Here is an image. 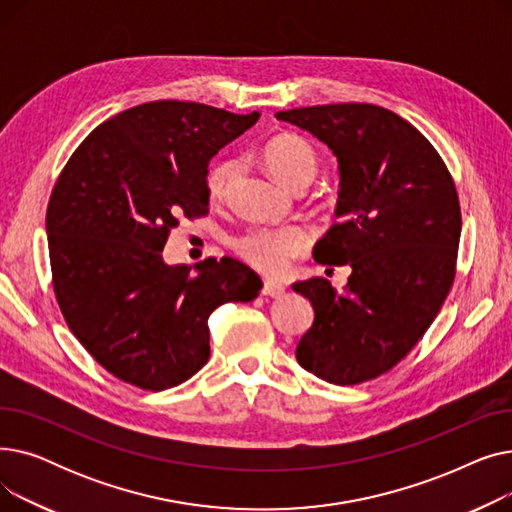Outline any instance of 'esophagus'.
I'll use <instances>...</instances> for the list:
<instances>
[{
  "label": "esophagus",
  "mask_w": 512,
  "mask_h": 512,
  "mask_svg": "<svg viewBox=\"0 0 512 512\" xmlns=\"http://www.w3.org/2000/svg\"><path fill=\"white\" fill-rule=\"evenodd\" d=\"M261 292L265 294V297L280 299L282 294L286 292V286H284V284H280V282H276V280H265V282H263V288H261Z\"/></svg>",
  "instance_id": "1"
}]
</instances>
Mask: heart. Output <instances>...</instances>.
I'll use <instances>...</instances> for the list:
<instances>
[{
    "label": "heart",
    "mask_w": 512,
    "mask_h": 512,
    "mask_svg": "<svg viewBox=\"0 0 512 512\" xmlns=\"http://www.w3.org/2000/svg\"><path fill=\"white\" fill-rule=\"evenodd\" d=\"M267 170L288 188L309 184L317 174V155L313 147L297 134H280L267 143L263 151ZM236 164L232 159L218 161L207 174V195L211 201H222L234 178ZM309 245V230L299 224L253 226L234 238V251L265 274H280Z\"/></svg>",
    "instance_id": "obj_1"
}]
</instances>
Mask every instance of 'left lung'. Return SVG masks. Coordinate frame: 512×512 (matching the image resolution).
Wrapping results in <instances>:
<instances>
[{
    "instance_id": "8db88e82",
    "label": "left lung",
    "mask_w": 512,
    "mask_h": 512,
    "mask_svg": "<svg viewBox=\"0 0 512 512\" xmlns=\"http://www.w3.org/2000/svg\"><path fill=\"white\" fill-rule=\"evenodd\" d=\"M276 118L336 155L338 224L313 257L353 270L344 292L326 278L292 286L315 311L297 361L330 384L373 380L411 353L448 297L461 238L456 186L434 145L380 105H313Z\"/></svg>"
}]
</instances>
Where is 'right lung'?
<instances>
[{"instance_id":"right-lung-1","label":"right lung","mask_w":512,"mask_h":512,"mask_svg":"<svg viewBox=\"0 0 512 512\" xmlns=\"http://www.w3.org/2000/svg\"><path fill=\"white\" fill-rule=\"evenodd\" d=\"M259 120L193 101H149L99 124L68 159L47 205L53 290L68 328L118 380L186 382L209 359L207 319L253 301L249 265H166L178 218L209 213V159Z\"/></svg>"}]
</instances>
